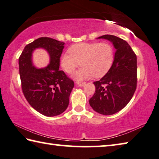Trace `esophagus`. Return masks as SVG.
I'll list each match as a JSON object with an SVG mask.
<instances>
[{
	"instance_id": "esophagus-1",
	"label": "esophagus",
	"mask_w": 159,
	"mask_h": 159,
	"mask_svg": "<svg viewBox=\"0 0 159 159\" xmlns=\"http://www.w3.org/2000/svg\"><path fill=\"white\" fill-rule=\"evenodd\" d=\"M86 84L85 82H80V81H77L76 84L78 86H83Z\"/></svg>"
}]
</instances>
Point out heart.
<instances>
[{
    "label": "heart",
    "instance_id": "obj_1",
    "mask_svg": "<svg viewBox=\"0 0 159 159\" xmlns=\"http://www.w3.org/2000/svg\"><path fill=\"white\" fill-rule=\"evenodd\" d=\"M113 60L114 51L110 43H80L73 45L69 51L62 54L60 64L63 70L68 74L73 73L81 64L83 66L73 77L76 80H85L93 75H104L111 67Z\"/></svg>",
    "mask_w": 159,
    "mask_h": 159
}]
</instances>
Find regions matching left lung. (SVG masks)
Instances as JSON below:
<instances>
[{
    "label": "left lung",
    "instance_id": "left-lung-1",
    "mask_svg": "<svg viewBox=\"0 0 159 159\" xmlns=\"http://www.w3.org/2000/svg\"><path fill=\"white\" fill-rule=\"evenodd\" d=\"M98 39L110 41L116 51L109 70L93 82L95 92L89 104L100 114L113 115L127 105L136 91L137 57L129 43L120 38L106 34Z\"/></svg>",
    "mask_w": 159,
    "mask_h": 159
}]
</instances>
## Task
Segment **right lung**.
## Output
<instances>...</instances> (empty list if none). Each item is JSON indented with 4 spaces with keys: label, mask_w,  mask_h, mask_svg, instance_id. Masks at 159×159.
Here are the masks:
<instances>
[{
    "label": "right lung",
    "mask_w": 159,
    "mask_h": 159,
    "mask_svg": "<svg viewBox=\"0 0 159 159\" xmlns=\"http://www.w3.org/2000/svg\"><path fill=\"white\" fill-rule=\"evenodd\" d=\"M64 43L49 37H41L24 48L19 57V74L24 96L31 107L46 116L61 114L67 109L73 81L59 70ZM43 48L49 54L50 63L39 69L32 64L33 51Z\"/></svg>",
    "instance_id": "obj_1"
}]
</instances>
